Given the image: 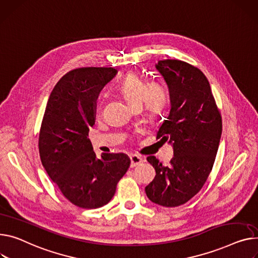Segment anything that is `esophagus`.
Returning a JSON list of instances; mask_svg holds the SVG:
<instances>
[{
    "label": "esophagus",
    "mask_w": 258,
    "mask_h": 258,
    "mask_svg": "<svg viewBox=\"0 0 258 258\" xmlns=\"http://www.w3.org/2000/svg\"><path fill=\"white\" fill-rule=\"evenodd\" d=\"M130 159H131V167H136L140 165L141 163H143V159L139 156H137V154H131L130 156Z\"/></svg>",
    "instance_id": "esophagus-1"
}]
</instances>
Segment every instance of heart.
I'll return each mask as SVG.
<instances>
[{
  "instance_id": "b5f03b06",
  "label": "heart",
  "mask_w": 258,
  "mask_h": 258,
  "mask_svg": "<svg viewBox=\"0 0 258 258\" xmlns=\"http://www.w3.org/2000/svg\"><path fill=\"white\" fill-rule=\"evenodd\" d=\"M119 91L133 109L141 108L143 105L150 118L160 116L168 104V93L161 84L148 85L135 74H130L122 80L119 85Z\"/></svg>"
}]
</instances>
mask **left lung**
Masks as SVG:
<instances>
[{
	"mask_svg": "<svg viewBox=\"0 0 258 258\" xmlns=\"http://www.w3.org/2000/svg\"><path fill=\"white\" fill-rule=\"evenodd\" d=\"M156 68L170 95V112L157 138L172 145L174 157L168 166L153 156L147 158L157 175L145 192L153 203L174 208L194 197L207 181L220 143L222 118L210 83L197 67L168 59Z\"/></svg>",
	"mask_w": 258,
	"mask_h": 258,
	"instance_id": "1",
	"label": "left lung"
}]
</instances>
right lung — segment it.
<instances>
[{"mask_svg": "<svg viewBox=\"0 0 258 258\" xmlns=\"http://www.w3.org/2000/svg\"><path fill=\"white\" fill-rule=\"evenodd\" d=\"M116 74L112 67L67 73L51 91L42 119L38 143L42 166L64 197L82 209L106 205L131 164L125 153L97 158L88 138L98 94Z\"/></svg>", "mask_w": 258, "mask_h": 258, "instance_id": "1", "label": "right lung"}]
</instances>
